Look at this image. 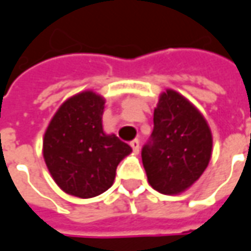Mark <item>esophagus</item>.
Segmentation results:
<instances>
[{
    "label": "esophagus",
    "instance_id": "esophagus-1",
    "mask_svg": "<svg viewBox=\"0 0 251 251\" xmlns=\"http://www.w3.org/2000/svg\"><path fill=\"white\" fill-rule=\"evenodd\" d=\"M129 145H131V147H132V151H134L135 154H138V152H139V140L134 139L131 143H129Z\"/></svg>",
    "mask_w": 251,
    "mask_h": 251
}]
</instances>
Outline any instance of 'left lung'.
<instances>
[{"instance_id":"8db88e82","label":"left lung","mask_w":251,"mask_h":251,"mask_svg":"<svg viewBox=\"0 0 251 251\" xmlns=\"http://www.w3.org/2000/svg\"><path fill=\"white\" fill-rule=\"evenodd\" d=\"M212 155V132L201 112L173 89L159 94L154 129L142 150L147 179L162 195L189 189Z\"/></svg>"}]
</instances>
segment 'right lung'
<instances>
[{
	"mask_svg": "<svg viewBox=\"0 0 251 251\" xmlns=\"http://www.w3.org/2000/svg\"><path fill=\"white\" fill-rule=\"evenodd\" d=\"M105 99L93 90L69 97L51 119L43 138V157L62 191L90 199L108 191L117 165L132 149L115 134H105Z\"/></svg>",
	"mask_w": 251,
	"mask_h": 251,
	"instance_id": "add662e5",
	"label": "right lung"
}]
</instances>
